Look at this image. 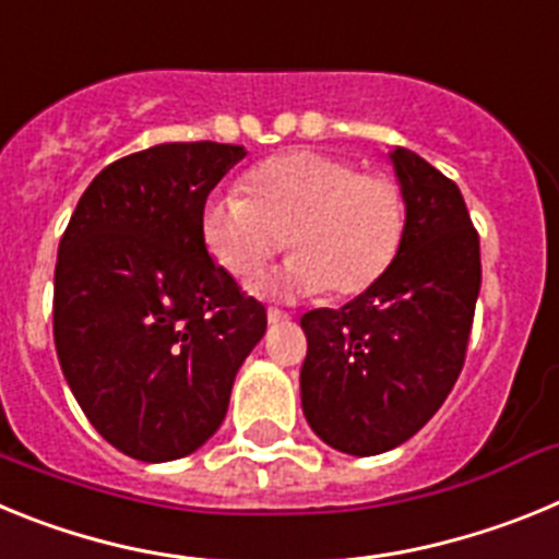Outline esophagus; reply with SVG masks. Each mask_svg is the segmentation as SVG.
<instances>
[{
    "label": "esophagus",
    "mask_w": 559,
    "mask_h": 559,
    "mask_svg": "<svg viewBox=\"0 0 559 559\" xmlns=\"http://www.w3.org/2000/svg\"><path fill=\"white\" fill-rule=\"evenodd\" d=\"M269 322L285 324V322H290V313H285V310H280V308H269Z\"/></svg>",
    "instance_id": "obj_1"
}]
</instances>
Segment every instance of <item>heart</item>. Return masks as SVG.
Here are the masks:
<instances>
[{"label": "heart", "mask_w": 559, "mask_h": 559, "mask_svg": "<svg viewBox=\"0 0 559 559\" xmlns=\"http://www.w3.org/2000/svg\"><path fill=\"white\" fill-rule=\"evenodd\" d=\"M243 190L215 195L201 212L210 254L243 283L263 274L288 237L294 257L265 288L347 299L372 288L403 243L406 199L397 181L338 153L271 156L246 176Z\"/></svg>", "instance_id": "obj_1"}]
</instances>
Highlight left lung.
<instances>
[{
  "label": "left lung",
  "instance_id": "obj_1",
  "mask_svg": "<svg viewBox=\"0 0 559 559\" xmlns=\"http://www.w3.org/2000/svg\"><path fill=\"white\" fill-rule=\"evenodd\" d=\"M406 199L394 263L344 308L308 310L299 386L310 428L330 448L374 456L439 412L467 355L481 288L478 231L462 192L423 156L392 153Z\"/></svg>",
  "mask_w": 559,
  "mask_h": 559
}]
</instances>
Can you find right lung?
<instances>
[{"instance_id":"add662e5","label":"right lung","mask_w":559,"mask_h":559,"mask_svg":"<svg viewBox=\"0 0 559 559\" xmlns=\"http://www.w3.org/2000/svg\"><path fill=\"white\" fill-rule=\"evenodd\" d=\"M240 145L165 142L111 162L58 246L52 335L78 406L140 462L201 448L235 374L265 333V308L210 257L206 195Z\"/></svg>"}]
</instances>
